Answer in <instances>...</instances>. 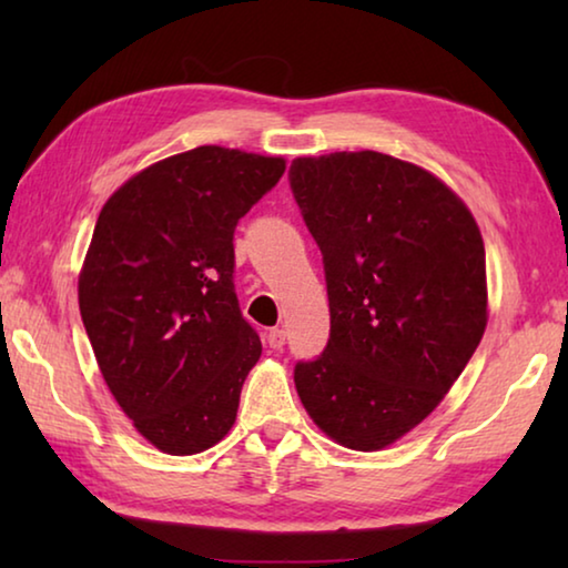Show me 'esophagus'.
Masks as SVG:
<instances>
[{
    "instance_id": "obj_1",
    "label": "esophagus",
    "mask_w": 568,
    "mask_h": 568,
    "mask_svg": "<svg viewBox=\"0 0 568 568\" xmlns=\"http://www.w3.org/2000/svg\"><path fill=\"white\" fill-rule=\"evenodd\" d=\"M267 345H271L273 351H281L285 345V331L283 328H273L271 333H267Z\"/></svg>"
}]
</instances>
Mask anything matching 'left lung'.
I'll list each match as a JSON object with an SVG mask.
<instances>
[{
  "instance_id": "8db88e82",
  "label": "left lung",
  "mask_w": 568,
  "mask_h": 568,
  "mask_svg": "<svg viewBox=\"0 0 568 568\" xmlns=\"http://www.w3.org/2000/svg\"><path fill=\"white\" fill-rule=\"evenodd\" d=\"M287 178L331 305L328 345L295 365L297 396L335 444L381 450L444 400L484 338V237L454 190L383 152L297 158Z\"/></svg>"
}]
</instances>
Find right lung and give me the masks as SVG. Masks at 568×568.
Masks as SVG:
<instances>
[{"mask_svg": "<svg viewBox=\"0 0 568 568\" xmlns=\"http://www.w3.org/2000/svg\"><path fill=\"white\" fill-rule=\"evenodd\" d=\"M283 158L203 145L138 172L104 203L80 313L114 400L162 454L227 436L261 338L240 313L233 235Z\"/></svg>", "mask_w": 568, "mask_h": 568, "instance_id": "right-lung-1", "label": "right lung"}]
</instances>
